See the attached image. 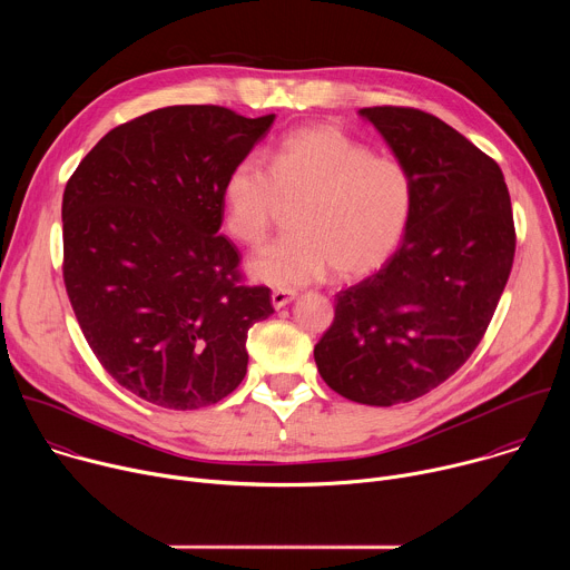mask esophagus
Listing matches in <instances>:
<instances>
[{
  "mask_svg": "<svg viewBox=\"0 0 570 570\" xmlns=\"http://www.w3.org/2000/svg\"><path fill=\"white\" fill-rule=\"evenodd\" d=\"M297 297V293L295 291H291V288H275L273 291V295H271V299H273V306L275 308H282V306H286L288 302H293Z\"/></svg>",
  "mask_w": 570,
  "mask_h": 570,
  "instance_id": "obj_1",
  "label": "esophagus"
}]
</instances>
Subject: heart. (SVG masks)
<instances>
[{"mask_svg":"<svg viewBox=\"0 0 570 570\" xmlns=\"http://www.w3.org/2000/svg\"><path fill=\"white\" fill-rule=\"evenodd\" d=\"M284 203H297L295 232L262 250L250 273L279 288L315 282L330 268L354 279L399 248L413 212V178L399 157L315 124L284 135L268 167L248 155L225 176L223 220L243 246H262Z\"/></svg>","mask_w":570,"mask_h":570,"instance_id":"b5f03b06","label":"heart"}]
</instances>
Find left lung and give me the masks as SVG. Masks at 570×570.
<instances>
[{"instance_id":"obj_1","label":"left lung","mask_w":570,"mask_h":570,"mask_svg":"<svg viewBox=\"0 0 570 570\" xmlns=\"http://www.w3.org/2000/svg\"><path fill=\"white\" fill-rule=\"evenodd\" d=\"M413 178V212L387 264L336 295L313 356L350 401L394 405L455 374L482 341L508 284L517 229L497 161L442 119L363 108Z\"/></svg>"}]
</instances>
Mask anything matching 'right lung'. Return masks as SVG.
Returning a JSON list of instances; mask_svg holds the SVG:
<instances>
[{
  "instance_id": "right-lung-1",
  "label": "right lung",
  "mask_w": 570,
  "mask_h": 570,
  "mask_svg": "<svg viewBox=\"0 0 570 570\" xmlns=\"http://www.w3.org/2000/svg\"><path fill=\"white\" fill-rule=\"evenodd\" d=\"M223 106H171L112 128L62 194V279L90 350L135 396L196 411L248 370L268 286H246L218 234L223 183L268 132Z\"/></svg>"
}]
</instances>
